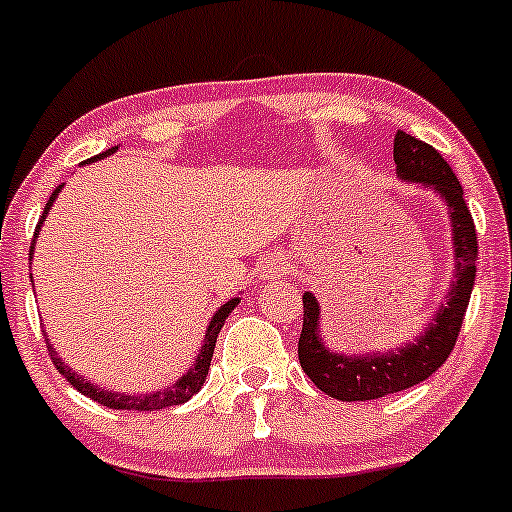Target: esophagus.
I'll list each match as a JSON object with an SVG mask.
<instances>
[{"label": "esophagus", "mask_w": 512, "mask_h": 512, "mask_svg": "<svg viewBox=\"0 0 512 512\" xmlns=\"http://www.w3.org/2000/svg\"><path fill=\"white\" fill-rule=\"evenodd\" d=\"M266 273H268V276H283V273H285V263H280V261H273V263H268V266H266Z\"/></svg>", "instance_id": "esophagus-1"}]
</instances>
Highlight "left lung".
Listing matches in <instances>:
<instances>
[{"label": "left lung", "instance_id": "1", "mask_svg": "<svg viewBox=\"0 0 512 512\" xmlns=\"http://www.w3.org/2000/svg\"><path fill=\"white\" fill-rule=\"evenodd\" d=\"M393 161L400 178L437 190L447 202L454 227L456 280L444 307L415 344L403 346L395 354L378 356H339L329 351L317 334L320 332V305L312 298V293L302 295L305 315H302V332L298 339L300 366L322 393L337 400H376L430 378L452 354L459 329L464 324L466 307H469L471 288H474L478 236L454 170L437 148L405 131L395 134Z\"/></svg>", "mask_w": 512, "mask_h": 512}]
</instances>
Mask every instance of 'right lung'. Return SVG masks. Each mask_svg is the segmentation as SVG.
<instances>
[{
    "instance_id": "obj_1",
    "label": "right lung",
    "mask_w": 512,
    "mask_h": 512,
    "mask_svg": "<svg viewBox=\"0 0 512 512\" xmlns=\"http://www.w3.org/2000/svg\"><path fill=\"white\" fill-rule=\"evenodd\" d=\"M114 151H117V146L107 148V151L100 153V156H97V158L109 156V153H114ZM90 161H95V158H90ZM60 188H63V185H58V188L51 192V197H48L46 207H43L41 219H38V224H36L34 241H31V251H34V244H36V234H38V229H41V224L46 222V214H48V210H51L53 200H56V195L60 192ZM236 305H239V298L229 300L227 305L219 307L217 315L212 317L210 327H207V334H205V344H202V351H200V356H197L195 366H192L190 371L185 373V376L180 378L178 383H175V386H170L168 390H156V393L144 395V398H141V395L112 393V390H104V388L92 386V383H87L85 378L75 376V373L70 371V366H65V361H60V359H58V354H56V351H53V346L48 344V339H46V344H48V351H51L53 366L58 368L60 376H65V381H68L70 386H73L75 390H80V393H82V395H87V398L95 400V403L107 405V408H112V410H163V408H170V405H180V403H185V400H190L192 395H195L197 390L202 388V383H205L207 371H210V364H212L214 342H217L219 332H222L224 320H227L229 312H232Z\"/></svg>"
}]
</instances>
